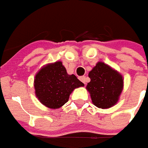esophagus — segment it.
Returning a JSON list of instances; mask_svg holds the SVG:
<instances>
[{
	"label": "esophagus",
	"instance_id": "obj_1",
	"mask_svg": "<svg viewBox=\"0 0 148 148\" xmlns=\"http://www.w3.org/2000/svg\"><path fill=\"white\" fill-rule=\"evenodd\" d=\"M79 79H80V81L82 82H83L84 84H86V77H79Z\"/></svg>",
	"mask_w": 148,
	"mask_h": 148
}]
</instances>
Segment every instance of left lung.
Returning a JSON list of instances; mask_svg holds the SVG:
<instances>
[{"mask_svg":"<svg viewBox=\"0 0 148 148\" xmlns=\"http://www.w3.org/2000/svg\"><path fill=\"white\" fill-rule=\"evenodd\" d=\"M90 82L86 90L96 107L108 109L116 105L123 88L122 75L102 62L89 72Z\"/></svg>","mask_w":148,"mask_h":148,"instance_id":"1","label":"left lung"}]
</instances>
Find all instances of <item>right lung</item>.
I'll return each instance as SVG.
<instances>
[{
  "instance_id": "1",
  "label": "right lung",
  "mask_w": 148,
  "mask_h": 148,
  "mask_svg": "<svg viewBox=\"0 0 148 148\" xmlns=\"http://www.w3.org/2000/svg\"><path fill=\"white\" fill-rule=\"evenodd\" d=\"M35 95L50 109H58L66 104L74 89L84 86L75 75L67 74L62 62L47 64L35 75Z\"/></svg>"
}]
</instances>
